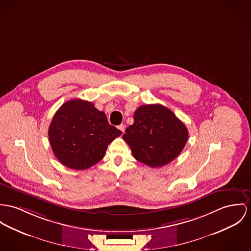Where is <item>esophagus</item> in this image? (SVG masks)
Instances as JSON below:
<instances>
[{
  "instance_id": "esophagus-1",
  "label": "esophagus",
  "mask_w": 251,
  "mask_h": 251,
  "mask_svg": "<svg viewBox=\"0 0 251 251\" xmlns=\"http://www.w3.org/2000/svg\"><path fill=\"white\" fill-rule=\"evenodd\" d=\"M118 129H119V130H120L122 133H124V132H125V126H124L123 124L119 125V126H118Z\"/></svg>"
}]
</instances>
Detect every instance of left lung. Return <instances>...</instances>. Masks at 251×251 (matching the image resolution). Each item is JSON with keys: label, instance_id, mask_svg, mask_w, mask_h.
Masks as SVG:
<instances>
[{"label": "left lung", "instance_id": "left-lung-1", "mask_svg": "<svg viewBox=\"0 0 251 251\" xmlns=\"http://www.w3.org/2000/svg\"><path fill=\"white\" fill-rule=\"evenodd\" d=\"M123 139L136 160L161 167L174 160L184 148L188 130L171 110L160 105H142L135 111L134 124Z\"/></svg>", "mask_w": 251, "mask_h": 251}]
</instances>
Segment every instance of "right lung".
I'll list each match as a JSON object with an SVG mask.
<instances>
[{
  "label": "right lung",
  "instance_id": "1",
  "mask_svg": "<svg viewBox=\"0 0 251 251\" xmlns=\"http://www.w3.org/2000/svg\"><path fill=\"white\" fill-rule=\"evenodd\" d=\"M122 134L92 102L72 99L64 103L49 128L51 149L58 160L75 170H85L101 160L108 145Z\"/></svg>",
  "mask_w": 251,
  "mask_h": 251
}]
</instances>
